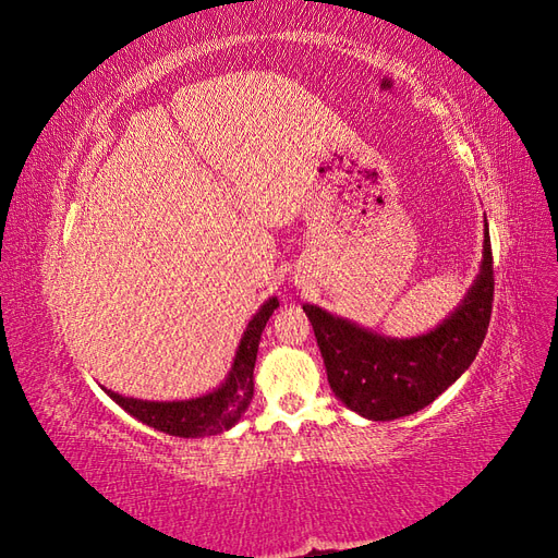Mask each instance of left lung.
<instances>
[{"instance_id":"8db88e82","label":"left lung","mask_w":558,"mask_h":558,"mask_svg":"<svg viewBox=\"0 0 558 558\" xmlns=\"http://www.w3.org/2000/svg\"><path fill=\"white\" fill-rule=\"evenodd\" d=\"M494 258L484 221L480 275L456 310L424 335L388 337L324 307L302 305L326 363L328 384L351 412L393 421L424 410L475 361L492 318Z\"/></svg>"}]
</instances>
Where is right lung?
<instances>
[{
    "mask_svg": "<svg viewBox=\"0 0 558 558\" xmlns=\"http://www.w3.org/2000/svg\"><path fill=\"white\" fill-rule=\"evenodd\" d=\"M277 307L279 300L277 295H272L251 316L238 351H234L226 379L209 393L189 400H142L121 396L105 386L102 391L130 416L160 433L174 437H207L226 433L248 410L253 398V367H256L260 335Z\"/></svg>",
    "mask_w": 558,
    "mask_h": 558,
    "instance_id": "right-lung-1",
    "label": "right lung"
}]
</instances>
